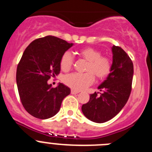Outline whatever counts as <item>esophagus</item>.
I'll return each mask as SVG.
<instances>
[{
    "label": "esophagus",
    "instance_id": "esophagus-1",
    "mask_svg": "<svg viewBox=\"0 0 152 152\" xmlns=\"http://www.w3.org/2000/svg\"><path fill=\"white\" fill-rule=\"evenodd\" d=\"M78 93V91H75V90H72V91H71V94H77Z\"/></svg>",
    "mask_w": 152,
    "mask_h": 152
}]
</instances>
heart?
<instances>
[{"label":"heart","mask_w":152,"mask_h":152,"mask_svg":"<svg viewBox=\"0 0 152 152\" xmlns=\"http://www.w3.org/2000/svg\"><path fill=\"white\" fill-rule=\"evenodd\" d=\"M79 56L88 61L84 74L72 73L65 75L63 81L67 86L76 91H80L91 85L94 76L99 80L107 77L111 72L112 64L110 59L101 56V52L91 47L84 48L79 51ZM73 65V58L69 52H64L60 59V66L63 71H69Z\"/></svg>","instance_id":"obj_1"}]
</instances>
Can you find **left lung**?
<instances>
[{"mask_svg": "<svg viewBox=\"0 0 152 152\" xmlns=\"http://www.w3.org/2000/svg\"><path fill=\"white\" fill-rule=\"evenodd\" d=\"M110 73L98 89L103 91L99 96L94 93L81 107L84 116L91 121L103 123L116 116L129 97L133 77V64L122 48L113 46Z\"/></svg>", "mask_w": 152, "mask_h": 152, "instance_id": "left-lung-1", "label": "left lung"}]
</instances>
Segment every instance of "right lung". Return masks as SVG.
Masks as SVG:
<instances>
[{
    "label": "right lung",
    "instance_id": "add662e5",
    "mask_svg": "<svg viewBox=\"0 0 152 152\" xmlns=\"http://www.w3.org/2000/svg\"><path fill=\"white\" fill-rule=\"evenodd\" d=\"M56 36L34 40L24 51L17 69V84L22 104L30 115L46 119L59 111L61 102L71 89L59 83L56 88L48 84L59 74L60 59L73 45Z\"/></svg>",
    "mask_w": 152,
    "mask_h": 152
}]
</instances>
